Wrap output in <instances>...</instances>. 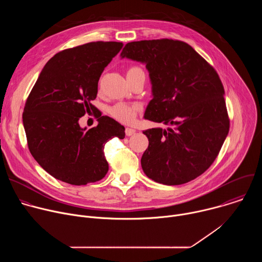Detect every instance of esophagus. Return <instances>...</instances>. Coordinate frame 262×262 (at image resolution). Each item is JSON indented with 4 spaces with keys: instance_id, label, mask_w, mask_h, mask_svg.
<instances>
[{
    "instance_id": "34e87169",
    "label": "esophagus",
    "mask_w": 262,
    "mask_h": 262,
    "mask_svg": "<svg viewBox=\"0 0 262 262\" xmlns=\"http://www.w3.org/2000/svg\"><path fill=\"white\" fill-rule=\"evenodd\" d=\"M135 132H136V130H135L134 128H130V127H126V128H125V135H126L127 137L134 135Z\"/></svg>"
}]
</instances>
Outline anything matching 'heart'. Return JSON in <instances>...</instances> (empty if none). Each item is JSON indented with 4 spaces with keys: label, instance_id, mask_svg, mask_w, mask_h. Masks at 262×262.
I'll return each instance as SVG.
<instances>
[{
    "label": "heart",
    "instance_id": "b5f03b06",
    "mask_svg": "<svg viewBox=\"0 0 262 262\" xmlns=\"http://www.w3.org/2000/svg\"><path fill=\"white\" fill-rule=\"evenodd\" d=\"M142 70L139 67H132L128 69L127 72L132 71H138ZM140 110L139 104H129L125 102H118L114 104L113 106H111L110 108V114L113 116L115 119L123 122V123H129L132 122L137 115V112Z\"/></svg>",
    "mask_w": 262,
    "mask_h": 262
}]
</instances>
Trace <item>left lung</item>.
<instances>
[{"label":"left lung","instance_id":"1","mask_svg":"<svg viewBox=\"0 0 262 262\" xmlns=\"http://www.w3.org/2000/svg\"><path fill=\"white\" fill-rule=\"evenodd\" d=\"M146 65L152 99L144 118L170 125L143 132L148 148L141 166L166 185L186 183L204 173L229 132L223 84L191 46L173 39L128 42L120 54Z\"/></svg>","mask_w":262,"mask_h":262}]
</instances>
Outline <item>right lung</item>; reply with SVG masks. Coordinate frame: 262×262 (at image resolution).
Here are the masks:
<instances>
[{
	"label": "right lung",
	"mask_w": 262,
	"mask_h": 262,
	"mask_svg": "<svg viewBox=\"0 0 262 262\" xmlns=\"http://www.w3.org/2000/svg\"><path fill=\"white\" fill-rule=\"evenodd\" d=\"M122 42L96 41L51 58L35 83L23 113L29 150L49 174L73 185L102 179L108 170L104 144L124 139L125 128L107 116L87 129L79 120L94 111L98 81Z\"/></svg>",
	"instance_id": "add662e5"
}]
</instances>
